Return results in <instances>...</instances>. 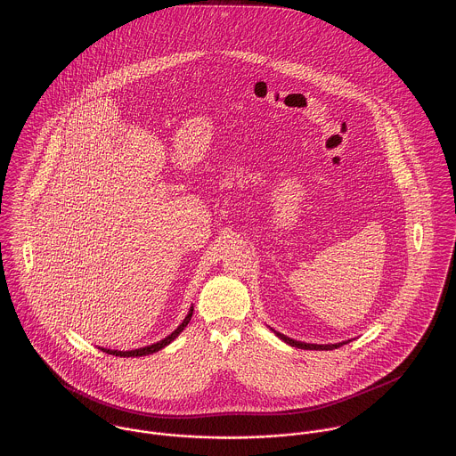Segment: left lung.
<instances>
[{"instance_id": "left-lung-1", "label": "left lung", "mask_w": 456, "mask_h": 456, "mask_svg": "<svg viewBox=\"0 0 456 456\" xmlns=\"http://www.w3.org/2000/svg\"><path fill=\"white\" fill-rule=\"evenodd\" d=\"M273 333L279 337V338H282L286 344H289V346H293V347H298V349H316V351H331V349H337V347H340V346H344L346 342H338V344H307V342H300V340H293V338H289V337H286V335H282V333H279V331H275L273 330Z\"/></svg>"}]
</instances>
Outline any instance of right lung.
<instances>
[{"mask_svg": "<svg viewBox=\"0 0 456 456\" xmlns=\"http://www.w3.org/2000/svg\"><path fill=\"white\" fill-rule=\"evenodd\" d=\"M191 316H193V307L190 309V313H188V316L184 318V322L181 323V325L177 326L168 337H165L163 340H159V342H156V344H151V346H145V347H140V349H131V351H118V349H105V347H102V351L103 353H109V354H114V356H126V358H133V356H145V354H152V353H156V351H159V349H163L165 346H168L186 326L190 323V320H191Z\"/></svg>", "mask_w": 456, "mask_h": 456, "instance_id": "obj_1", "label": "right lung"}]
</instances>
